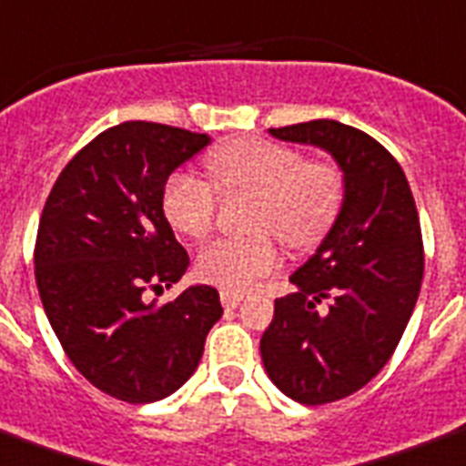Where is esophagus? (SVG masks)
Here are the masks:
<instances>
[{"label": "esophagus", "instance_id": "34e87169", "mask_svg": "<svg viewBox=\"0 0 466 466\" xmlns=\"http://www.w3.org/2000/svg\"><path fill=\"white\" fill-rule=\"evenodd\" d=\"M219 300H222L225 308H237V305L244 300V293H237V290H222V293H219Z\"/></svg>", "mask_w": 466, "mask_h": 466}]
</instances>
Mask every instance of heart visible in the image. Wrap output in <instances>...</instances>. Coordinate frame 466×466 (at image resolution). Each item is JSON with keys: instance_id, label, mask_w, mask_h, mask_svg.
I'll list each match as a JSON object with an SVG mask.
<instances>
[{"instance_id": "heart-1", "label": "heart", "mask_w": 466, "mask_h": 466, "mask_svg": "<svg viewBox=\"0 0 466 466\" xmlns=\"http://www.w3.org/2000/svg\"><path fill=\"white\" fill-rule=\"evenodd\" d=\"M212 183L193 170H176L161 190L163 218L176 232L200 239L209 232L218 191L251 190L248 237H219L200 248L195 271L205 283L244 290L280 266V248L310 247L328 232L339 202L342 176L328 161H303L296 148L268 138L241 137L208 156Z\"/></svg>"}]
</instances>
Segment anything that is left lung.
<instances>
[{"mask_svg":"<svg viewBox=\"0 0 466 466\" xmlns=\"http://www.w3.org/2000/svg\"><path fill=\"white\" fill-rule=\"evenodd\" d=\"M332 154L344 200L318 251L290 276L261 337L266 374L305 406L367 386L399 347L422 283V237L406 173L364 131L335 119L268 129Z\"/></svg>","mask_w":466,"mask_h":466,"instance_id":"8db88e82","label":"left lung"}]
</instances>
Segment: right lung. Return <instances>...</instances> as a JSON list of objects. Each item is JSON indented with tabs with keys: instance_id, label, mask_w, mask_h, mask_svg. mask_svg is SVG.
<instances>
[{
	"instance_id": "add662e5",
	"label": "right lung",
	"mask_w": 466,
	"mask_h": 466,
	"mask_svg": "<svg viewBox=\"0 0 466 466\" xmlns=\"http://www.w3.org/2000/svg\"><path fill=\"white\" fill-rule=\"evenodd\" d=\"M208 144L156 122L102 131L63 168L38 222L35 286L53 332L95 389L127 403L180 389L222 318L212 286L148 300L190 264L163 218V183Z\"/></svg>"
}]
</instances>
